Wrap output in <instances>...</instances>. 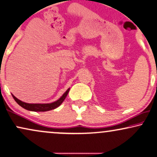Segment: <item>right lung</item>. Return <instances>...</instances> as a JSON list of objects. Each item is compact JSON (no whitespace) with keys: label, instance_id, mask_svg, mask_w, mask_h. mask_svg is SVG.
I'll return each mask as SVG.
<instances>
[{"label":"right lung","instance_id":"add662e5","mask_svg":"<svg viewBox=\"0 0 157 157\" xmlns=\"http://www.w3.org/2000/svg\"><path fill=\"white\" fill-rule=\"evenodd\" d=\"M69 90L70 89H68L66 92L63 94L62 97H60L58 100L56 101H54L52 103L50 104H29L24 102V101H21L19 99H18L16 97H15L12 94L13 96L14 100H15L16 102H17L19 105L21 106V107H23V108L27 109V110L30 111H34V112H45V111H49L51 110V109H54L57 108V107H59L61 104H62L63 101H64V99H66V97L69 92Z\"/></svg>","mask_w":157,"mask_h":157}]
</instances>
